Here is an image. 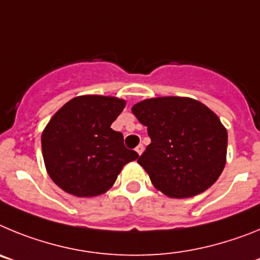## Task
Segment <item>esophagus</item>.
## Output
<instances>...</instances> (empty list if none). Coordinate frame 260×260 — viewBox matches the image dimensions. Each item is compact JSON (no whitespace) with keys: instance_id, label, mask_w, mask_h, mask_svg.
Here are the masks:
<instances>
[{"instance_id":"34e87169","label":"esophagus","mask_w":260,"mask_h":260,"mask_svg":"<svg viewBox=\"0 0 260 260\" xmlns=\"http://www.w3.org/2000/svg\"><path fill=\"white\" fill-rule=\"evenodd\" d=\"M143 150H144L143 144H138L137 148H135V151H137L138 155H142V152H143Z\"/></svg>"}]
</instances>
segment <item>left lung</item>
<instances>
[{
    "instance_id": "8db88e82",
    "label": "left lung",
    "mask_w": 260,
    "mask_h": 260,
    "mask_svg": "<svg viewBox=\"0 0 260 260\" xmlns=\"http://www.w3.org/2000/svg\"><path fill=\"white\" fill-rule=\"evenodd\" d=\"M151 143L138 158L158 191L191 198L217 181L226 162L228 132L212 110L190 98L161 96L133 105Z\"/></svg>"
}]
</instances>
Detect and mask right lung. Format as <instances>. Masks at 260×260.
<instances>
[{
  "mask_svg": "<svg viewBox=\"0 0 260 260\" xmlns=\"http://www.w3.org/2000/svg\"><path fill=\"white\" fill-rule=\"evenodd\" d=\"M126 102L114 96L83 95L57 110L41 134L45 169L58 187L79 198L98 197L114 185L138 153L123 146L110 125Z\"/></svg>",
  "mask_w": 260,
  "mask_h": 260,
  "instance_id": "add662e5",
  "label": "right lung"
}]
</instances>
